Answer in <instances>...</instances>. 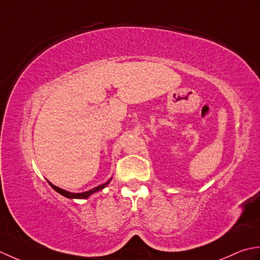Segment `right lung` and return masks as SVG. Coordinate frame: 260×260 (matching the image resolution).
Wrapping results in <instances>:
<instances>
[{
	"label": "right lung",
	"instance_id": "add662e5",
	"mask_svg": "<svg viewBox=\"0 0 260 260\" xmlns=\"http://www.w3.org/2000/svg\"><path fill=\"white\" fill-rule=\"evenodd\" d=\"M110 181H111V179H109L107 183H104L102 185H100V186L89 189V190H87V192H84V193H71V192H67V190H65V189H61L59 187L55 186V185H52L51 183H49V185L56 190V192L61 194L62 197H65V198H68V199H87L91 194H93L95 192H98V190H101L102 188H104L110 183Z\"/></svg>",
	"mask_w": 260,
	"mask_h": 260
}]
</instances>
